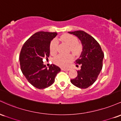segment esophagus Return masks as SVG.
Segmentation results:
<instances>
[{"instance_id":"obj_1","label":"esophagus","mask_w":121,"mask_h":121,"mask_svg":"<svg viewBox=\"0 0 121 121\" xmlns=\"http://www.w3.org/2000/svg\"><path fill=\"white\" fill-rule=\"evenodd\" d=\"M61 70L62 71H69L70 69H69V68H61Z\"/></svg>"}]
</instances>
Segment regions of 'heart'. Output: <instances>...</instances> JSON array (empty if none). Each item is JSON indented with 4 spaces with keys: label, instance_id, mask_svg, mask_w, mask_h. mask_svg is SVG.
Instances as JSON below:
<instances>
[{
    "label": "heart",
    "instance_id": "heart-1",
    "mask_svg": "<svg viewBox=\"0 0 121 121\" xmlns=\"http://www.w3.org/2000/svg\"><path fill=\"white\" fill-rule=\"evenodd\" d=\"M60 40L70 46V50L74 55H78L81 52L82 47L78 43V39L74 35L66 34L60 36ZM58 42L56 39L51 41L50 45V51L51 54H55L58 48ZM73 60V56L71 55H59L54 58V62L55 64L62 67H66Z\"/></svg>",
    "mask_w": 121,
    "mask_h": 121
}]
</instances>
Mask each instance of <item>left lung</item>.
<instances>
[{
	"label": "left lung",
	"mask_w": 121,
	"mask_h": 121,
	"mask_svg": "<svg viewBox=\"0 0 121 121\" xmlns=\"http://www.w3.org/2000/svg\"><path fill=\"white\" fill-rule=\"evenodd\" d=\"M68 32L77 36L82 45L81 55L75 60L76 66L80 65L81 70L71 82L80 89H86L95 82L102 70L104 54L97 40L85 31Z\"/></svg>",
	"instance_id": "obj_1"
}]
</instances>
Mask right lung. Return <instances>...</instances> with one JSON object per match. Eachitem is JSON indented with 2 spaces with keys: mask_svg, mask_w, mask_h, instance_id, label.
I'll use <instances>...</instances> for the list:
<instances>
[{
  "mask_svg": "<svg viewBox=\"0 0 121 121\" xmlns=\"http://www.w3.org/2000/svg\"><path fill=\"white\" fill-rule=\"evenodd\" d=\"M56 35V32H36L24 43L20 51L21 71L28 82L37 89L52 85L56 74L60 71L56 65H51L47 68L43 62V58L49 56L50 43Z\"/></svg>",
  "mask_w": 121,
  "mask_h": 121,
  "instance_id": "obj_1",
  "label": "right lung"
}]
</instances>
